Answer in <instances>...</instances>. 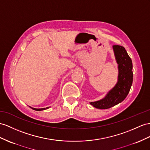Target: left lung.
<instances>
[{"mask_svg": "<svg viewBox=\"0 0 150 150\" xmlns=\"http://www.w3.org/2000/svg\"><path fill=\"white\" fill-rule=\"evenodd\" d=\"M115 59L118 69V82L106 96L99 101L91 102L90 104L98 109H108L117 105L128 95L133 80L132 62L124 47L113 45Z\"/></svg>", "mask_w": 150, "mask_h": 150, "instance_id": "8db88e82", "label": "left lung"}]
</instances>
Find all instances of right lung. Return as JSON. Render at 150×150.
Returning a JSON list of instances; mask_svg holds the SVG:
<instances>
[{
  "mask_svg": "<svg viewBox=\"0 0 150 150\" xmlns=\"http://www.w3.org/2000/svg\"><path fill=\"white\" fill-rule=\"evenodd\" d=\"M30 108H31L33 110H36V111H42V110H44L47 109V108H49V107H47V108H32V107H30Z\"/></svg>",
  "mask_w": 150,
  "mask_h": 150,
  "instance_id": "add662e5",
  "label": "right lung"
}]
</instances>
